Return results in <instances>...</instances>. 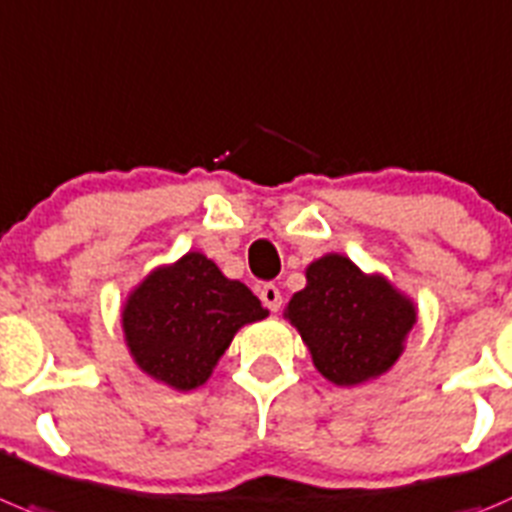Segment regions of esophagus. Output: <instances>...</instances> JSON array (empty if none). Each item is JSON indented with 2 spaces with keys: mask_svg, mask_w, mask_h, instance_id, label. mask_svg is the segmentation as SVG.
Wrapping results in <instances>:
<instances>
[{
  "mask_svg": "<svg viewBox=\"0 0 512 512\" xmlns=\"http://www.w3.org/2000/svg\"><path fill=\"white\" fill-rule=\"evenodd\" d=\"M260 301H262V306L270 308V311H273V313H278L280 306H283V296H280L278 285H273V283L262 285V288H260Z\"/></svg>",
  "mask_w": 512,
  "mask_h": 512,
  "instance_id": "1",
  "label": "esophagus"
}]
</instances>
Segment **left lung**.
Returning <instances> with one entry per match:
<instances>
[{"mask_svg":"<svg viewBox=\"0 0 512 512\" xmlns=\"http://www.w3.org/2000/svg\"><path fill=\"white\" fill-rule=\"evenodd\" d=\"M285 319L306 342L316 370L352 388L398 362L416 306L388 278L362 273L349 257L331 252L306 267V288L293 293Z\"/></svg>","mask_w":512,"mask_h":512,"instance_id":"8db88e82","label":"left lung"}]
</instances>
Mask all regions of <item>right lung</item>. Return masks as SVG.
<instances>
[{
    "label": "right lung",
    "mask_w": 512,
    "mask_h": 512,
    "mask_svg": "<svg viewBox=\"0 0 512 512\" xmlns=\"http://www.w3.org/2000/svg\"><path fill=\"white\" fill-rule=\"evenodd\" d=\"M267 316L260 298L201 252L155 267L122 308L135 365L173 390H196L245 324Z\"/></svg>",
    "instance_id": "add662e5"
}]
</instances>
